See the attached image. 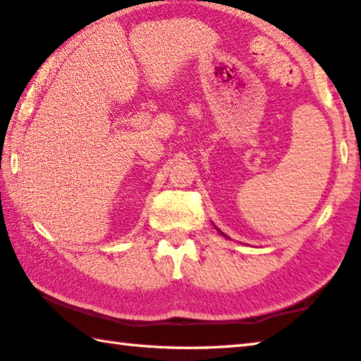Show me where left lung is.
Listing matches in <instances>:
<instances>
[{
  "label": "left lung",
  "mask_w": 361,
  "mask_h": 361,
  "mask_svg": "<svg viewBox=\"0 0 361 361\" xmlns=\"http://www.w3.org/2000/svg\"><path fill=\"white\" fill-rule=\"evenodd\" d=\"M222 235H224V233H222Z\"/></svg>",
  "instance_id": "obj_1"
}]
</instances>
